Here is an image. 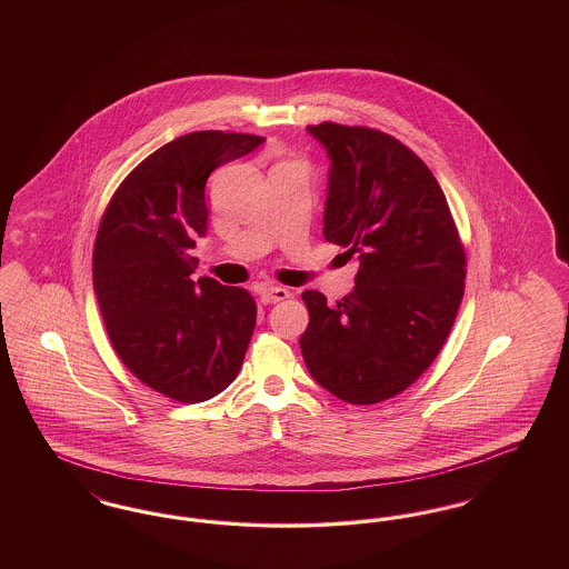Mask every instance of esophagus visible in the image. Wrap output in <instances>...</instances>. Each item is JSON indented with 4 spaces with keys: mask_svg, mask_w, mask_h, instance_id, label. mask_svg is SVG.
Instances as JSON below:
<instances>
[{
    "mask_svg": "<svg viewBox=\"0 0 569 569\" xmlns=\"http://www.w3.org/2000/svg\"><path fill=\"white\" fill-rule=\"evenodd\" d=\"M286 298H290V290L281 288V286H262V290H260V300L264 305H272V302L286 300Z\"/></svg>",
    "mask_w": 569,
    "mask_h": 569,
    "instance_id": "1",
    "label": "esophagus"
}]
</instances>
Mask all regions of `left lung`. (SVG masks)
Wrapping results in <instances>:
<instances>
[{
    "mask_svg": "<svg viewBox=\"0 0 569 569\" xmlns=\"http://www.w3.org/2000/svg\"><path fill=\"white\" fill-rule=\"evenodd\" d=\"M330 158L325 239L358 256L348 297L305 290V365L353 406L392 399L420 378L457 320L467 258L433 172L395 136L307 126Z\"/></svg>",
    "mask_w": 569,
    "mask_h": 569,
    "instance_id": "8db88e82",
    "label": "left lung"
}]
</instances>
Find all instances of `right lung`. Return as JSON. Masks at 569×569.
I'll use <instances>...</instances> for the list:
<instances>
[{
	"instance_id": "obj_1",
	"label": "right lung",
	"mask_w": 569,
	"mask_h": 569,
	"mask_svg": "<svg viewBox=\"0 0 569 569\" xmlns=\"http://www.w3.org/2000/svg\"><path fill=\"white\" fill-rule=\"evenodd\" d=\"M264 138L191 132L153 151L110 198L93 247V290L110 343L136 378L181 403L209 401L241 371L256 300L191 279L204 237V186Z\"/></svg>"
}]
</instances>
